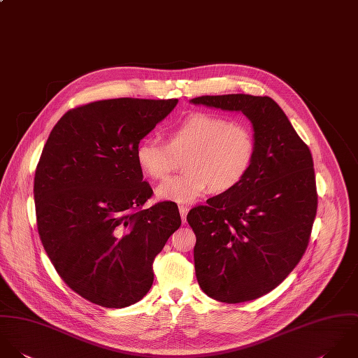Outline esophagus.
Wrapping results in <instances>:
<instances>
[{
	"label": "esophagus",
	"mask_w": 358,
	"mask_h": 358,
	"mask_svg": "<svg viewBox=\"0 0 358 358\" xmlns=\"http://www.w3.org/2000/svg\"><path fill=\"white\" fill-rule=\"evenodd\" d=\"M178 210H180V215H181V220H182V222H185L187 221V215H188V208L187 206H178Z\"/></svg>",
	"instance_id": "1"
}]
</instances>
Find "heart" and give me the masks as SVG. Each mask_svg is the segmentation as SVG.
<instances>
[{
	"label": "heart",
	"instance_id": "obj_1",
	"mask_svg": "<svg viewBox=\"0 0 358 358\" xmlns=\"http://www.w3.org/2000/svg\"><path fill=\"white\" fill-rule=\"evenodd\" d=\"M256 156L253 130L238 122L213 115L194 113L169 130L167 143L143 140L136 159L143 174L153 180L166 178L176 159L185 157L184 174L157 185L156 196L176 203H192L209 188L227 192L248 176Z\"/></svg>",
	"mask_w": 358,
	"mask_h": 358
}]
</instances>
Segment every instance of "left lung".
Wrapping results in <instances>:
<instances>
[{"instance_id": "1", "label": "left lung", "mask_w": 358, "mask_h": 358, "mask_svg": "<svg viewBox=\"0 0 358 358\" xmlns=\"http://www.w3.org/2000/svg\"><path fill=\"white\" fill-rule=\"evenodd\" d=\"M242 112L256 138L253 164L235 188L194 208L195 273L218 301L255 300L280 285L303 257L317 213L310 149L270 96L205 95L191 99Z\"/></svg>"}]
</instances>
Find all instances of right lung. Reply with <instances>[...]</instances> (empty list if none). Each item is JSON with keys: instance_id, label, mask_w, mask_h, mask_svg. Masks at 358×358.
Instances as JSON below:
<instances>
[{"instance_id": "right-lung-1", "label": "right lung", "mask_w": 358, "mask_h": 358, "mask_svg": "<svg viewBox=\"0 0 358 358\" xmlns=\"http://www.w3.org/2000/svg\"><path fill=\"white\" fill-rule=\"evenodd\" d=\"M178 99L117 98L66 112L44 145L34 176L37 228L57 273L76 293L108 308L140 301L152 264L180 228L177 205L152 196L137 145Z\"/></svg>"}]
</instances>
